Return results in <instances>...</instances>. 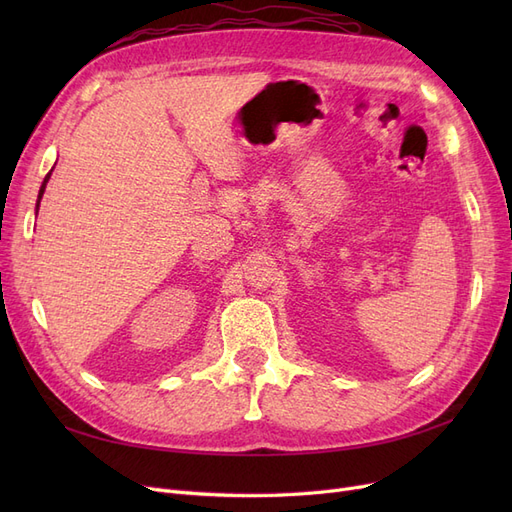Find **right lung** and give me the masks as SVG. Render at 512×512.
<instances>
[{"label":"right lung","mask_w":512,"mask_h":512,"mask_svg":"<svg viewBox=\"0 0 512 512\" xmlns=\"http://www.w3.org/2000/svg\"><path fill=\"white\" fill-rule=\"evenodd\" d=\"M49 177H51V173L44 177V181H42V188H40V192H38V207H40V198H42V194H44V188H46V183H49Z\"/></svg>","instance_id":"add662e5"}]
</instances>
